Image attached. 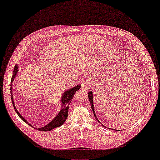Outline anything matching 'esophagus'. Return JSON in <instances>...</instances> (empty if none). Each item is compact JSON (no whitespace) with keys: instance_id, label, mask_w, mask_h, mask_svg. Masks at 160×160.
Masks as SVG:
<instances>
[{"instance_id":"34e87169","label":"esophagus","mask_w":160,"mask_h":160,"mask_svg":"<svg viewBox=\"0 0 160 160\" xmlns=\"http://www.w3.org/2000/svg\"><path fill=\"white\" fill-rule=\"evenodd\" d=\"M82 86H83V87H84L86 88H88L90 87L91 83H90V82H84L82 83Z\"/></svg>"}]
</instances>
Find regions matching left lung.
<instances>
[{"instance_id": "8db88e82", "label": "left lung", "mask_w": 160, "mask_h": 160, "mask_svg": "<svg viewBox=\"0 0 160 160\" xmlns=\"http://www.w3.org/2000/svg\"><path fill=\"white\" fill-rule=\"evenodd\" d=\"M88 99H89V101H90V103H91V108H92L94 117H95L96 119L99 122V120H98L97 117H96V116L95 111H94V106H93V94H92V92H91V91H89V92H88ZM100 123H101V122H100ZM104 127H106V126H104Z\"/></svg>"}]
</instances>
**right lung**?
Segmentation results:
<instances>
[{
  "label": "right lung",
  "instance_id": "right-lung-1",
  "mask_svg": "<svg viewBox=\"0 0 160 160\" xmlns=\"http://www.w3.org/2000/svg\"><path fill=\"white\" fill-rule=\"evenodd\" d=\"M18 65L16 67L14 68V72H13V76L11 78V82H10V93H11V99H12V105H13V107L16 111L17 114L19 116V117L22 119L23 121L25 122L26 123H28V121L26 120H25L24 118H23L21 115L19 113V112L17 111L16 108H15V104H14V101H13V98H12V86L13 83H12V82H13L14 78L15 75L17 74L18 73ZM81 88V85L78 84V86H76L75 87H74L72 89L68 90L67 91H65V93H64V95L62 96V110L61 111L59 112V113L57 115V116L55 117V118L54 120H52V122H49V124H48L45 126L41 128H38V130L40 131H49V130H53L54 128H56L57 127H60L61 125L64 124V122L66 121V120L68 116V111H69V104L72 101V98H74V95L75 93L79 89ZM29 124V123H28ZM30 126H32L30 124H29ZM37 129V128H36Z\"/></svg>",
  "mask_w": 160,
  "mask_h": 160
}]
</instances>
